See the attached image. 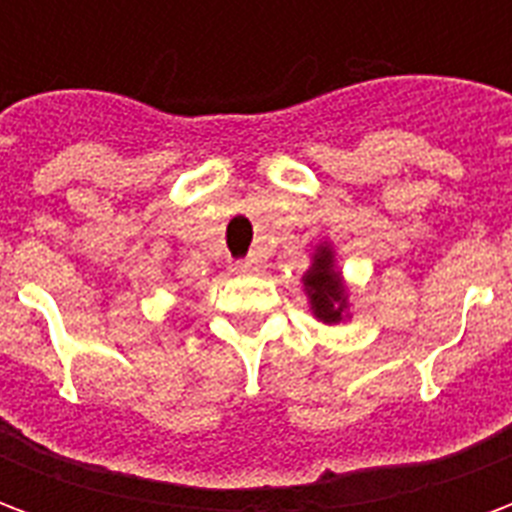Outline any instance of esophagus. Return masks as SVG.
<instances>
[{
	"mask_svg": "<svg viewBox=\"0 0 512 512\" xmlns=\"http://www.w3.org/2000/svg\"><path fill=\"white\" fill-rule=\"evenodd\" d=\"M252 268H255V260H249V257H246V260H235L233 263L235 274H244V271H252Z\"/></svg>",
	"mask_w": 512,
	"mask_h": 512,
	"instance_id": "1",
	"label": "esophagus"
}]
</instances>
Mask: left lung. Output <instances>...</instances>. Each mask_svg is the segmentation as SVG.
I'll return each mask as SVG.
<instances>
[{
  "mask_svg": "<svg viewBox=\"0 0 512 512\" xmlns=\"http://www.w3.org/2000/svg\"><path fill=\"white\" fill-rule=\"evenodd\" d=\"M304 293L310 299L312 315L321 323H340L348 318V288L343 282V271L337 268L332 244H318L312 252V266L304 271Z\"/></svg>",
  "mask_w": 512,
  "mask_h": 512,
  "instance_id": "1",
  "label": "left lung"
}]
</instances>
